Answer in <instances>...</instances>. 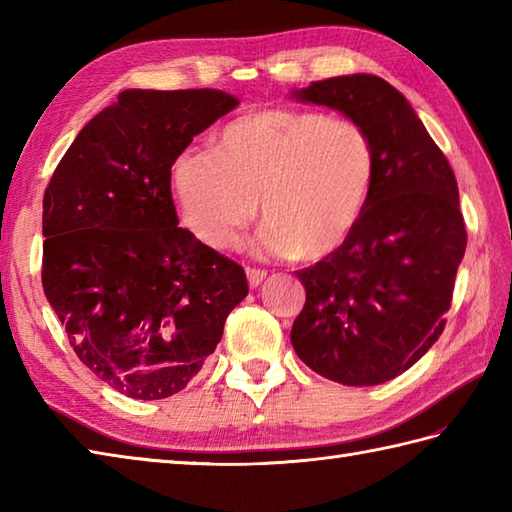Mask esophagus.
<instances>
[{
	"label": "esophagus",
	"instance_id": "1",
	"mask_svg": "<svg viewBox=\"0 0 512 512\" xmlns=\"http://www.w3.org/2000/svg\"><path fill=\"white\" fill-rule=\"evenodd\" d=\"M246 279L250 288H257L262 281L266 279V270H259V268H246Z\"/></svg>",
	"mask_w": 512,
	"mask_h": 512
}]
</instances>
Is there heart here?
<instances>
[{"label":"heart","instance_id":"obj_1","mask_svg":"<svg viewBox=\"0 0 512 512\" xmlns=\"http://www.w3.org/2000/svg\"><path fill=\"white\" fill-rule=\"evenodd\" d=\"M380 156L352 118L262 110L224 125L213 151L171 162L184 228L211 250H231L262 202L259 253L321 262L350 242L372 204Z\"/></svg>","mask_w":512,"mask_h":512}]
</instances>
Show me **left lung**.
I'll return each instance as SVG.
<instances>
[{
	"label": "left lung",
	"mask_w": 512,
	"mask_h": 512,
	"mask_svg": "<svg viewBox=\"0 0 512 512\" xmlns=\"http://www.w3.org/2000/svg\"><path fill=\"white\" fill-rule=\"evenodd\" d=\"M290 96L361 123L380 156L372 204L350 242L297 273L306 306L292 347L334 383H387L444 330L466 250L458 182L409 101L380 76H332Z\"/></svg>",
	"instance_id": "obj_1"
}]
</instances>
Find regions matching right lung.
I'll list each match as a JSON object with an SVG mask.
<instances>
[{
    "mask_svg": "<svg viewBox=\"0 0 512 512\" xmlns=\"http://www.w3.org/2000/svg\"><path fill=\"white\" fill-rule=\"evenodd\" d=\"M239 105L222 90H125L43 195V292L83 365L160 400L198 376L248 295L244 268L178 228L171 162Z\"/></svg>",
    "mask_w": 512,
    "mask_h": 512,
    "instance_id": "add662e5",
    "label": "right lung"
}]
</instances>
